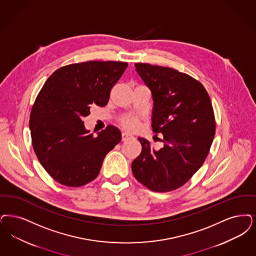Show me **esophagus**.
I'll use <instances>...</instances> for the list:
<instances>
[{
	"instance_id": "34e87169",
	"label": "esophagus",
	"mask_w": 256,
	"mask_h": 256,
	"mask_svg": "<svg viewBox=\"0 0 256 256\" xmlns=\"http://www.w3.org/2000/svg\"><path fill=\"white\" fill-rule=\"evenodd\" d=\"M132 134H130V133H122V140H123V141H128V139H130V138H132Z\"/></svg>"
}]
</instances>
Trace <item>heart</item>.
<instances>
[{
	"label": "heart",
	"instance_id": "b5f03b06",
	"mask_svg": "<svg viewBox=\"0 0 256 256\" xmlns=\"http://www.w3.org/2000/svg\"><path fill=\"white\" fill-rule=\"evenodd\" d=\"M121 124L124 128L128 130H134L139 126V119L134 116H128L122 119Z\"/></svg>",
	"mask_w": 256,
	"mask_h": 256
}]
</instances>
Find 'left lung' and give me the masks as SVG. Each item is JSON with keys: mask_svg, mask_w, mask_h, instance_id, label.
I'll list each match as a JSON object with an SVG mask.
<instances>
[{"mask_svg": "<svg viewBox=\"0 0 256 256\" xmlns=\"http://www.w3.org/2000/svg\"><path fill=\"white\" fill-rule=\"evenodd\" d=\"M135 68L152 90V126L163 134L164 144L156 150L139 137L142 152L133 160V175L152 192H172L192 177L210 152L216 128L212 101L204 86L186 73L146 62Z\"/></svg>", "mask_w": 256, "mask_h": 256, "instance_id": "1", "label": "left lung"}]
</instances>
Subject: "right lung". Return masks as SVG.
<instances>
[{
  "label": "right lung",
  "mask_w": 256,
  "mask_h": 256,
  "mask_svg": "<svg viewBox=\"0 0 256 256\" xmlns=\"http://www.w3.org/2000/svg\"><path fill=\"white\" fill-rule=\"evenodd\" d=\"M128 62L90 61L62 66L44 82L32 106V146L46 172L66 186H82L100 172L106 155L121 141L108 126L93 136L82 118L92 104L104 106Z\"/></svg>",
  "instance_id": "obj_1"
}]
</instances>
